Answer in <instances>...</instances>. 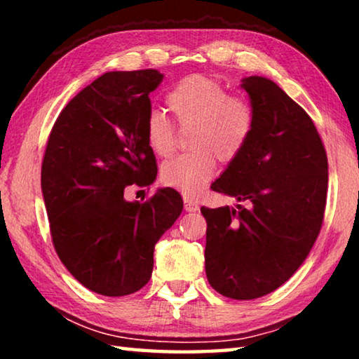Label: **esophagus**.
I'll return each mask as SVG.
<instances>
[{
    "label": "esophagus",
    "instance_id": "1",
    "mask_svg": "<svg viewBox=\"0 0 359 359\" xmlns=\"http://www.w3.org/2000/svg\"><path fill=\"white\" fill-rule=\"evenodd\" d=\"M184 203H185V210H187V212H196V210L199 209V205H198L196 201H194V199L185 198Z\"/></svg>",
    "mask_w": 359,
    "mask_h": 359
}]
</instances>
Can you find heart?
Wrapping results in <instances>:
<instances>
[{
    "mask_svg": "<svg viewBox=\"0 0 359 359\" xmlns=\"http://www.w3.org/2000/svg\"><path fill=\"white\" fill-rule=\"evenodd\" d=\"M182 130L191 128L188 154L165 163L160 177L166 187L188 198L198 196L215 174V158L233 161L253 131L252 107L244 100L229 96L220 82L205 76L182 79L166 96ZM145 141L158 156H169L175 149V126L160 111H151L144 123Z\"/></svg>",
    "mask_w": 359,
    "mask_h": 359,
    "instance_id": "heart-1",
    "label": "heart"
}]
</instances>
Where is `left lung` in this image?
Masks as SVG:
<instances>
[{"mask_svg":"<svg viewBox=\"0 0 359 359\" xmlns=\"http://www.w3.org/2000/svg\"><path fill=\"white\" fill-rule=\"evenodd\" d=\"M253 131L210 188L242 204L201 208L205 276L231 299H257L288 280L317 241L326 205L327 158L304 109L271 79L250 76Z\"/></svg>","mask_w":359,"mask_h":359,"instance_id":"1","label":"left lung"}]
</instances>
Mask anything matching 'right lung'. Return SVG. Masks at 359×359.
Returning <instances> with one entry per match:
<instances>
[{
  "label": "right lung",
  "instance_id": "right-lung-1",
  "mask_svg": "<svg viewBox=\"0 0 359 359\" xmlns=\"http://www.w3.org/2000/svg\"><path fill=\"white\" fill-rule=\"evenodd\" d=\"M163 77L106 72L66 104L47 141L41 188L53 247L72 277L102 296L131 294L150 280L155 244L184 208L172 188L145 203L123 196L128 185L156 179L144 123Z\"/></svg>",
  "mask_w": 359,
  "mask_h": 359
}]
</instances>
